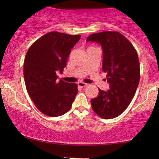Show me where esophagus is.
<instances>
[{"mask_svg":"<svg viewBox=\"0 0 159 159\" xmlns=\"http://www.w3.org/2000/svg\"><path fill=\"white\" fill-rule=\"evenodd\" d=\"M78 86H79V87H87V86L88 85L87 83H84V82H78Z\"/></svg>","mask_w":159,"mask_h":159,"instance_id":"esophagus-1","label":"esophagus"}]
</instances>
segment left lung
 I'll return each mask as SVG.
<instances>
[{
    "label": "left lung",
    "mask_w": 159,
    "mask_h": 159,
    "mask_svg": "<svg viewBox=\"0 0 159 159\" xmlns=\"http://www.w3.org/2000/svg\"><path fill=\"white\" fill-rule=\"evenodd\" d=\"M87 42L100 43L103 51L102 70L107 73L108 90L99 89L90 101L93 110L103 119H112L123 112L135 94L140 81V63L132 43L119 32L91 34Z\"/></svg>",
    "instance_id": "obj_1"
}]
</instances>
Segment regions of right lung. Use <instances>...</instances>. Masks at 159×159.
<instances>
[{
  "label": "right lung",
  "instance_id": "obj_1",
  "mask_svg": "<svg viewBox=\"0 0 159 159\" xmlns=\"http://www.w3.org/2000/svg\"><path fill=\"white\" fill-rule=\"evenodd\" d=\"M81 35L56 31L41 36L27 51L24 62V78L29 96L43 114L59 116L70 110L78 93V85L57 81L66 66L71 49Z\"/></svg>",
  "mask_w": 159,
  "mask_h": 159
}]
</instances>
